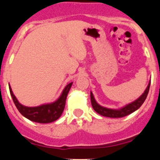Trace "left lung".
I'll list each match as a JSON object with an SVG mask.
<instances>
[{
    "instance_id": "8db88e82",
    "label": "left lung",
    "mask_w": 160,
    "mask_h": 160,
    "mask_svg": "<svg viewBox=\"0 0 160 160\" xmlns=\"http://www.w3.org/2000/svg\"><path fill=\"white\" fill-rule=\"evenodd\" d=\"M150 85H151V82L148 83V87L146 88L143 94L140 96V97L137 98L135 101L132 102L130 104H128L125 107H122L119 110H114V109H109L100 106L99 104H98L97 102L94 99V95H93L92 92H90V100H91V104L94 108V111L98 113V114H101L102 116L109 117V118H122V117H125L128 114H131L136 110H138L141 106L142 105V103L144 102L145 99H146L147 96H148V92H149Z\"/></svg>"
}]
</instances>
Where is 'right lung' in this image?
<instances>
[{"instance_id": "1", "label": "right lung", "mask_w": 160, "mask_h": 160, "mask_svg": "<svg viewBox=\"0 0 160 160\" xmlns=\"http://www.w3.org/2000/svg\"><path fill=\"white\" fill-rule=\"evenodd\" d=\"M72 83L73 82L69 83L65 87L62 93L57 101L49 103V104H44V105L35 107H28L22 105L18 101L12 93L10 86H9V91H10V94L12 96L14 104L19 112L24 117L31 120L32 122H40V123H49V122H52L55 120H57L62 114L65 105H66V97L70 91Z\"/></svg>"}]
</instances>
